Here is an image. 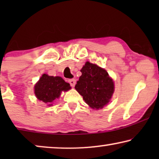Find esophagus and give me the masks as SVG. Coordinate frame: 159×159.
I'll return each instance as SVG.
<instances>
[{
  "mask_svg": "<svg viewBox=\"0 0 159 159\" xmlns=\"http://www.w3.org/2000/svg\"><path fill=\"white\" fill-rule=\"evenodd\" d=\"M69 84H70V85L71 87H74L75 85L76 81H75V79H70V80H69Z\"/></svg>",
  "mask_w": 159,
  "mask_h": 159,
  "instance_id": "esophagus-1",
  "label": "esophagus"
}]
</instances>
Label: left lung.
I'll use <instances>...</instances> for the list:
<instances>
[{"label":"left lung","mask_w":159,"mask_h":159,"mask_svg":"<svg viewBox=\"0 0 159 159\" xmlns=\"http://www.w3.org/2000/svg\"><path fill=\"white\" fill-rule=\"evenodd\" d=\"M75 89L91 108L98 109L106 105L114 93V85L105 69L86 62Z\"/></svg>","instance_id":"8db88e82"}]
</instances>
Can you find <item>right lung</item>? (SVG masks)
Masks as SVG:
<instances>
[{
	"label": "right lung",
	"mask_w": 159,
	"mask_h": 159,
	"mask_svg": "<svg viewBox=\"0 0 159 159\" xmlns=\"http://www.w3.org/2000/svg\"><path fill=\"white\" fill-rule=\"evenodd\" d=\"M70 88L69 83L61 77H52L44 74L34 86V93L40 101L49 104L59 97L61 91H67Z\"/></svg>",
	"instance_id": "right-lung-1"
}]
</instances>
